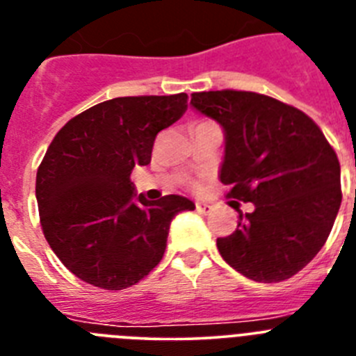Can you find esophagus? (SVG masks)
Wrapping results in <instances>:
<instances>
[{
  "instance_id": "34e87169",
  "label": "esophagus",
  "mask_w": 356,
  "mask_h": 356,
  "mask_svg": "<svg viewBox=\"0 0 356 356\" xmlns=\"http://www.w3.org/2000/svg\"><path fill=\"white\" fill-rule=\"evenodd\" d=\"M196 210L200 213H205V216H207V213L212 212V207L207 205V203H196Z\"/></svg>"
}]
</instances>
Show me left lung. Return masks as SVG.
Here are the masks:
<instances>
[{
    "label": "left lung",
    "mask_w": 356,
    "mask_h": 356,
    "mask_svg": "<svg viewBox=\"0 0 356 356\" xmlns=\"http://www.w3.org/2000/svg\"><path fill=\"white\" fill-rule=\"evenodd\" d=\"M191 105L225 130L221 181L253 203L217 250L246 278L275 284L301 271L325 246L342 201L341 163L305 112L246 90L194 92Z\"/></svg>",
    "instance_id": "1"
}]
</instances>
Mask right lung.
<instances>
[{"mask_svg":"<svg viewBox=\"0 0 356 356\" xmlns=\"http://www.w3.org/2000/svg\"><path fill=\"white\" fill-rule=\"evenodd\" d=\"M185 110V92L114 97L55 135L37 171L35 196L44 237L72 275L122 291L159 266L172 217L196 207L176 194L135 197L130 175L151 162L156 134Z\"/></svg>","mask_w":356,"mask_h":356,"instance_id":"add662e5","label":"right lung"}]
</instances>
